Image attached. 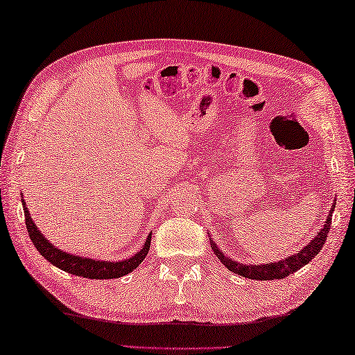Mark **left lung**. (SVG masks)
<instances>
[{
	"instance_id": "1",
	"label": "left lung",
	"mask_w": 355,
	"mask_h": 355,
	"mask_svg": "<svg viewBox=\"0 0 355 355\" xmlns=\"http://www.w3.org/2000/svg\"><path fill=\"white\" fill-rule=\"evenodd\" d=\"M335 209V202L330 207L329 217L325 218V223L321 228V231L315 236V239L309 242V245H305L300 250L299 253L291 254V257L284 258L277 261V263H269V264H242L239 261H232L231 258L226 257L222 252H220L218 247L216 245V242L211 239V247L214 250V253L217 254V258L220 259V263L226 266V269L234 272L237 275H242L245 278H250V280H282V278L288 277L297 272L300 267H304L305 264H309L310 261L316 257V254L321 252L322 245L327 241V234L330 231V223H332V214Z\"/></svg>"
}]
</instances>
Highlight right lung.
Returning a JSON list of instances; mask_svg holds the SVG:
<instances>
[{
  "instance_id": "add662e5",
  "label": "right lung",
  "mask_w": 355,
  "mask_h": 355,
  "mask_svg": "<svg viewBox=\"0 0 355 355\" xmlns=\"http://www.w3.org/2000/svg\"><path fill=\"white\" fill-rule=\"evenodd\" d=\"M23 205V212H25V223L28 234H30V239L33 245L37 248V252L42 254V257L56 266L58 269H61L67 274L83 277V278H91V280H112V278H119L127 274L133 272V269L143 263L144 257H146L150 247V236L153 232L146 237V242L141 247L139 252L133 254L129 259L123 261H101V259H91V258H81L77 254H71L67 252H62V250L56 248L53 243H50L49 239L39 231V228L34 225L31 214L28 211L25 200H21Z\"/></svg>"
}]
</instances>
